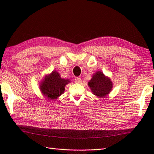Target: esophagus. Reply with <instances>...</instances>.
Masks as SVG:
<instances>
[{"label":"esophagus","mask_w":154,"mask_h":154,"mask_svg":"<svg viewBox=\"0 0 154 154\" xmlns=\"http://www.w3.org/2000/svg\"><path fill=\"white\" fill-rule=\"evenodd\" d=\"M75 83H80L81 82V79L80 77H75Z\"/></svg>","instance_id":"1"}]
</instances>
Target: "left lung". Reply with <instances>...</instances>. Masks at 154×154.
<instances>
[{"mask_svg":"<svg viewBox=\"0 0 154 154\" xmlns=\"http://www.w3.org/2000/svg\"><path fill=\"white\" fill-rule=\"evenodd\" d=\"M88 85L94 95L102 98L108 95L112 89L113 83L110 77L106 76L102 71H96Z\"/></svg>","mask_w":154,"mask_h":154,"instance_id":"left-lung-1","label":"left lung"}]
</instances>
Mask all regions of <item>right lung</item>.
<instances>
[{
  "instance_id": "obj_1",
  "label": "right lung",
  "mask_w": 154,
  "mask_h": 154,
  "mask_svg": "<svg viewBox=\"0 0 154 154\" xmlns=\"http://www.w3.org/2000/svg\"><path fill=\"white\" fill-rule=\"evenodd\" d=\"M71 82L70 79H63L55 70L45 75L40 83V90L42 94L51 100L57 99L65 91V87Z\"/></svg>"
}]
</instances>
